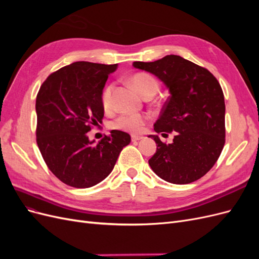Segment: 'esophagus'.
I'll list each match as a JSON object with an SVG mask.
<instances>
[{"instance_id":"34e87169","label":"esophagus","mask_w":259,"mask_h":259,"mask_svg":"<svg viewBox=\"0 0 259 259\" xmlns=\"http://www.w3.org/2000/svg\"><path fill=\"white\" fill-rule=\"evenodd\" d=\"M144 137L143 136H137V135H132V142L133 143H136V142H138V140H140V139H143Z\"/></svg>"}]
</instances>
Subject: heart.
<instances>
[{"mask_svg":"<svg viewBox=\"0 0 259 259\" xmlns=\"http://www.w3.org/2000/svg\"><path fill=\"white\" fill-rule=\"evenodd\" d=\"M132 85L134 86L135 90L143 97L147 94H156L158 92V82L155 81L154 77L145 73L135 74L131 79ZM114 86L113 84L108 85L103 93V105L105 108H110L112 103V93ZM147 121V116L138 113H123L112 122V127L115 130H120L130 133H138L142 131L144 124Z\"/></svg>","mask_w":259,"mask_h":259,"instance_id":"b5f03b06","label":"heart"}]
</instances>
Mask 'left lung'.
I'll list each match as a JSON object with an SVG mask.
<instances>
[{
	"label": "left lung",
	"instance_id": "obj_1",
	"mask_svg": "<svg viewBox=\"0 0 259 259\" xmlns=\"http://www.w3.org/2000/svg\"><path fill=\"white\" fill-rule=\"evenodd\" d=\"M133 67L155 75L170 96L154 123L158 133L177 132L173 143L149 135L156 151L149 160L154 173L165 182L185 185L204 176L214 166L225 145V98L208 70L177 55L152 62L135 61Z\"/></svg>",
	"mask_w": 259,
	"mask_h": 259
}]
</instances>
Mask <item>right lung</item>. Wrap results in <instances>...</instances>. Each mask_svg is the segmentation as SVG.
Returning a JSON list of instances; mask_svg holds the SVG:
<instances>
[{"mask_svg": "<svg viewBox=\"0 0 259 259\" xmlns=\"http://www.w3.org/2000/svg\"><path fill=\"white\" fill-rule=\"evenodd\" d=\"M115 65L75 61L52 73L37 93L36 143L52 173L74 188H90L111 173L131 136L111 131L100 142L88 132L104 117L101 97Z\"/></svg>", "mask_w": 259, "mask_h": 259, "instance_id": "obj_1", "label": "right lung"}]
</instances>
